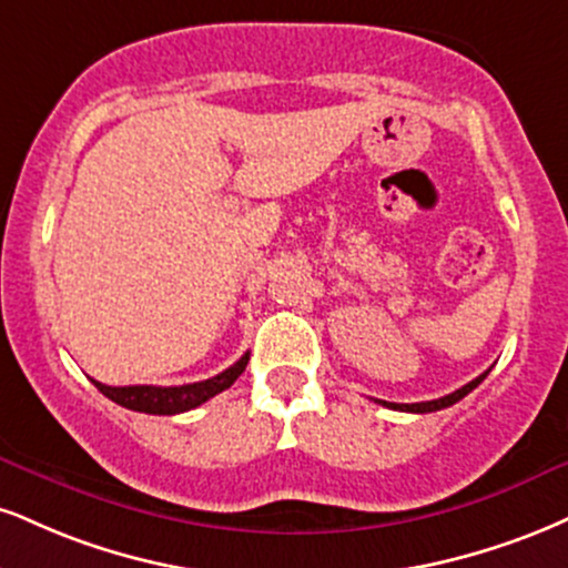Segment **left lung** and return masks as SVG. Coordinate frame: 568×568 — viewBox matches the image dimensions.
Segmentation results:
<instances>
[{
  "label": "left lung",
  "instance_id": "obj_1",
  "mask_svg": "<svg viewBox=\"0 0 568 568\" xmlns=\"http://www.w3.org/2000/svg\"><path fill=\"white\" fill-rule=\"evenodd\" d=\"M487 375H489V371H487V373H481L479 378H474V381H470V384H466V386H463V388H457V392L447 394V396H442V399H432V402H415V405H396V402H384V399H375V402H381V405H384V407L402 409V413H436V409H444V407L455 405V402H460L463 396L474 392V388L479 386L481 381L487 378Z\"/></svg>",
  "mask_w": 568,
  "mask_h": 568
}]
</instances>
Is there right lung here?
<instances>
[{"label":"right lung","instance_id":"obj_1","mask_svg":"<svg viewBox=\"0 0 568 568\" xmlns=\"http://www.w3.org/2000/svg\"><path fill=\"white\" fill-rule=\"evenodd\" d=\"M248 365V354H243L235 365L227 367L224 373L214 375L209 381H197V384H184V386H105L100 381H92L108 399H113L115 405L134 409V413H148V415H176L187 413L203 402H209L211 396H216L224 388H230L241 378V373Z\"/></svg>","mask_w":568,"mask_h":568}]
</instances>
